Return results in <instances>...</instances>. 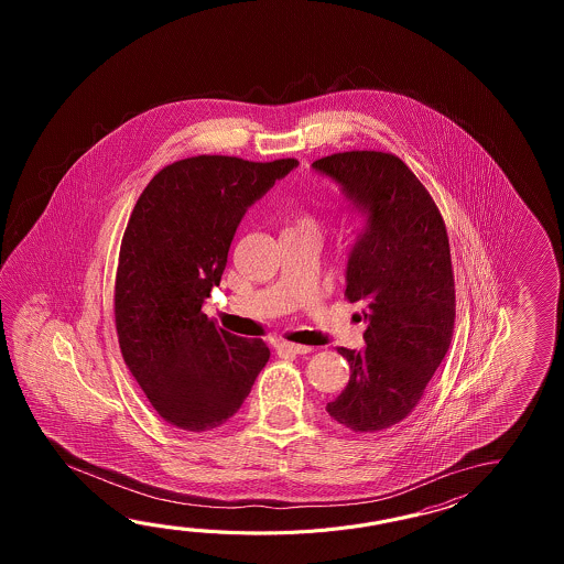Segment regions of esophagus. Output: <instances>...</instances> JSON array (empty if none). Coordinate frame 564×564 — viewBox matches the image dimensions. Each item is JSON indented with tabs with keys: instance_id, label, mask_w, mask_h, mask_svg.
Listing matches in <instances>:
<instances>
[{
	"instance_id": "34e87169",
	"label": "esophagus",
	"mask_w": 564,
	"mask_h": 564,
	"mask_svg": "<svg viewBox=\"0 0 564 564\" xmlns=\"http://www.w3.org/2000/svg\"><path fill=\"white\" fill-rule=\"evenodd\" d=\"M276 348L278 352H290V355H306L312 350V347H306V345H296V343H286V340L278 343Z\"/></svg>"
}]
</instances>
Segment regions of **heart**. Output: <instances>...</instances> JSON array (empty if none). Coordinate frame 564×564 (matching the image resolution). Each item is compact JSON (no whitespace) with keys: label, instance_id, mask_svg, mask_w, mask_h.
<instances>
[{"label":"heart","instance_id":"1","mask_svg":"<svg viewBox=\"0 0 564 564\" xmlns=\"http://www.w3.org/2000/svg\"><path fill=\"white\" fill-rule=\"evenodd\" d=\"M284 231H308V234H314V236H318V231H321V221H318V217L312 216L308 212H302V214H296L294 219L288 224L286 229Z\"/></svg>","mask_w":564,"mask_h":564}]
</instances>
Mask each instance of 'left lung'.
<instances>
[{"instance_id":"left-lung-1","label":"left lung","mask_w":564,"mask_h":564,"mask_svg":"<svg viewBox=\"0 0 564 564\" xmlns=\"http://www.w3.org/2000/svg\"><path fill=\"white\" fill-rule=\"evenodd\" d=\"M367 216L348 256V302L362 306L367 347L348 360L345 391L326 405L355 433L389 430L420 403L454 336L456 288L444 217L393 153L347 151L312 163Z\"/></svg>"}]
</instances>
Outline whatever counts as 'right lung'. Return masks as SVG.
I'll return each instance as SVG.
<instances>
[{"mask_svg": "<svg viewBox=\"0 0 564 564\" xmlns=\"http://www.w3.org/2000/svg\"><path fill=\"white\" fill-rule=\"evenodd\" d=\"M296 165L189 156L161 169L134 204L115 282L119 347L156 413L180 430L224 425L270 359L262 338L219 328L202 304L246 209Z\"/></svg>", "mask_w": 564, "mask_h": 564, "instance_id": "add662e5", "label": "right lung"}]
</instances>
